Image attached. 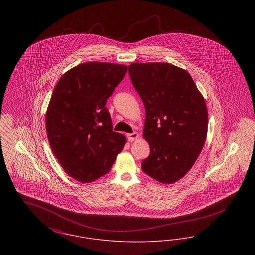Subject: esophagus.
I'll list each match as a JSON object with an SVG mask.
<instances>
[{"instance_id":"34e87169","label":"esophagus","mask_w":255,"mask_h":255,"mask_svg":"<svg viewBox=\"0 0 255 255\" xmlns=\"http://www.w3.org/2000/svg\"><path fill=\"white\" fill-rule=\"evenodd\" d=\"M138 136H139V135H138V133H128V134H127V138H128L129 141H133V140L137 139Z\"/></svg>"}]
</instances>
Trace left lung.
Returning <instances> with one entry per match:
<instances>
[{"label": "left lung", "instance_id": "8db88e82", "mask_svg": "<svg viewBox=\"0 0 255 255\" xmlns=\"http://www.w3.org/2000/svg\"><path fill=\"white\" fill-rule=\"evenodd\" d=\"M128 72L145 108L143 172L161 183L181 180L206 142L207 107L191 75L169 63H132Z\"/></svg>", "mask_w": 255, "mask_h": 255}]
</instances>
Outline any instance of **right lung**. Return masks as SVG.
Instances as JSON below:
<instances>
[{
  "mask_svg": "<svg viewBox=\"0 0 255 255\" xmlns=\"http://www.w3.org/2000/svg\"><path fill=\"white\" fill-rule=\"evenodd\" d=\"M127 66L86 62L62 75L46 112L49 145L65 172L88 183L106 175L126 143L113 131L107 99Z\"/></svg>",
  "mask_w": 255,
  "mask_h": 255,
  "instance_id": "add662e5",
  "label": "right lung"
}]
</instances>
